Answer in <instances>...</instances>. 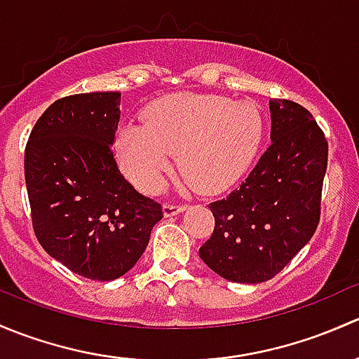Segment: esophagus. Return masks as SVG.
Returning <instances> with one entry per match:
<instances>
[{
	"label": "esophagus",
	"mask_w": 359,
	"mask_h": 359,
	"mask_svg": "<svg viewBox=\"0 0 359 359\" xmlns=\"http://www.w3.org/2000/svg\"><path fill=\"white\" fill-rule=\"evenodd\" d=\"M184 209H187V205L184 204H171V202H168V204H164V216L168 217L176 216V214L183 212Z\"/></svg>",
	"instance_id": "esophagus-1"
}]
</instances>
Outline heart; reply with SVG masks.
I'll return each mask as SVG.
<instances>
[{"mask_svg": "<svg viewBox=\"0 0 359 359\" xmlns=\"http://www.w3.org/2000/svg\"><path fill=\"white\" fill-rule=\"evenodd\" d=\"M254 103L219 95L176 93L150 103L142 124L116 140L119 168L145 194H155L178 154L180 171L197 190L217 191L245 172L262 138Z\"/></svg>", "mask_w": 359, "mask_h": 359, "instance_id": "obj_1", "label": "heart"}]
</instances>
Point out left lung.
<instances>
[{
  "instance_id": "left-lung-1",
  "label": "left lung",
  "mask_w": 359,
  "mask_h": 359,
  "mask_svg": "<svg viewBox=\"0 0 359 359\" xmlns=\"http://www.w3.org/2000/svg\"><path fill=\"white\" fill-rule=\"evenodd\" d=\"M271 145L245 181L210 202L214 231L202 261L230 282L261 283L278 275L315 235L321 214L328 142L313 114L275 98Z\"/></svg>"
}]
</instances>
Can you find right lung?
I'll return each instance as SVG.
<instances>
[{
    "mask_svg": "<svg viewBox=\"0 0 359 359\" xmlns=\"http://www.w3.org/2000/svg\"><path fill=\"white\" fill-rule=\"evenodd\" d=\"M121 93L51 103L25 145V184L41 247L76 275L110 282L145 252L162 205L121 175L112 143Z\"/></svg>",
    "mask_w": 359,
    "mask_h": 359,
    "instance_id": "obj_1",
    "label": "right lung"
}]
</instances>
